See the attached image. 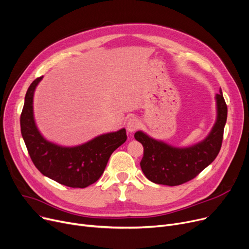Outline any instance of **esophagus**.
I'll use <instances>...</instances> for the list:
<instances>
[{"mask_svg":"<svg viewBox=\"0 0 249 249\" xmlns=\"http://www.w3.org/2000/svg\"><path fill=\"white\" fill-rule=\"evenodd\" d=\"M140 126V123L136 118H130L127 122V130L129 132H134Z\"/></svg>","mask_w":249,"mask_h":249,"instance_id":"esophagus-1","label":"esophagus"}]
</instances>
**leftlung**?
I'll use <instances>...</instances> for the list:
<instances>
[{
	"mask_svg": "<svg viewBox=\"0 0 249 249\" xmlns=\"http://www.w3.org/2000/svg\"><path fill=\"white\" fill-rule=\"evenodd\" d=\"M217 120L211 133L202 142L188 148L169 146L141 131L134 137L143 145L140 166L145 177L159 185L178 186L197 177L213 162L222 146L227 120V105L222 90L216 95Z\"/></svg>",
	"mask_w": 249,
	"mask_h": 249,
	"instance_id": "8db88e82",
	"label": "left lung"
}]
</instances>
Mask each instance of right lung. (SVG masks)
Listing matches in <instances>:
<instances>
[{
    "label": "right lung",
    "instance_id": "right-lung-1",
    "mask_svg": "<svg viewBox=\"0 0 249 249\" xmlns=\"http://www.w3.org/2000/svg\"><path fill=\"white\" fill-rule=\"evenodd\" d=\"M42 76L32 82L20 117L21 133L30 159L42 175L71 188H86L103 175L111 154L127 139L126 130L96 137L83 145L61 147L46 141L33 118V94Z\"/></svg>",
    "mask_w": 249,
    "mask_h": 249
}]
</instances>
